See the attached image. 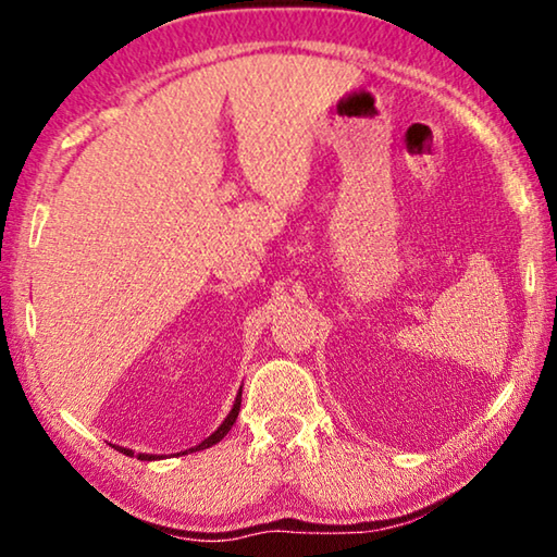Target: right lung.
Wrapping results in <instances>:
<instances>
[{
	"mask_svg": "<svg viewBox=\"0 0 557 557\" xmlns=\"http://www.w3.org/2000/svg\"><path fill=\"white\" fill-rule=\"evenodd\" d=\"M240 395H243V388L238 391V395H235V403H233L231 412L225 414V420L221 422L219 430H215L213 435H209V437H206L203 442H199V445L191 447V449H186V451H178V455H188V451L209 449V447H213V445H215V442H221L225 435H228V430L233 428V422H235V418H238V412H240ZM115 449H117V451H122V455H127V457H135V451L127 449V447H120V445H115ZM137 459H143V461H152V459H162V455H147V451H137Z\"/></svg>",
	"mask_w": 557,
	"mask_h": 557,
	"instance_id": "obj_1",
	"label": "right lung"
}]
</instances>
